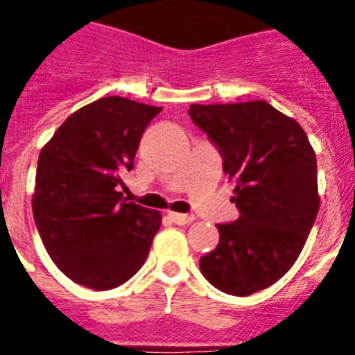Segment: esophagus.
Returning a JSON list of instances; mask_svg holds the SVG:
<instances>
[{
    "label": "esophagus",
    "mask_w": 355,
    "mask_h": 355,
    "mask_svg": "<svg viewBox=\"0 0 355 355\" xmlns=\"http://www.w3.org/2000/svg\"><path fill=\"white\" fill-rule=\"evenodd\" d=\"M168 218L178 225H188L196 220V216L193 215H184V213H174V211H168Z\"/></svg>",
    "instance_id": "34e87169"
}]
</instances>
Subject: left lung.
<instances>
[{
  "label": "left lung",
  "mask_w": 355,
  "mask_h": 355,
  "mask_svg": "<svg viewBox=\"0 0 355 355\" xmlns=\"http://www.w3.org/2000/svg\"><path fill=\"white\" fill-rule=\"evenodd\" d=\"M188 114L220 150L240 211L216 225L220 240L200 272L229 295L265 290L297 261L318 215L315 150L299 122L265 101L192 105Z\"/></svg>",
  "instance_id": "left-lung-1"
}]
</instances>
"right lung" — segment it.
<instances>
[{
	"label": "right lung",
	"mask_w": 355,
	"mask_h": 355,
	"mask_svg": "<svg viewBox=\"0 0 355 355\" xmlns=\"http://www.w3.org/2000/svg\"><path fill=\"white\" fill-rule=\"evenodd\" d=\"M158 106L97 99L69 115L39 155L33 218L55 265L81 286L112 290L140 270L162 213L119 192Z\"/></svg>",
	"instance_id": "right-lung-1"
}]
</instances>
